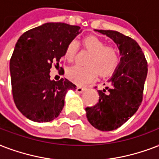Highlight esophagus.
I'll list each match as a JSON object with an SVG mask.
<instances>
[{"instance_id":"obj_1","label":"esophagus","mask_w":159,"mask_h":159,"mask_svg":"<svg viewBox=\"0 0 159 159\" xmlns=\"http://www.w3.org/2000/svg\"><path fill=\"white\" fill-rule=\"evenodd\" d=\"M84 90H85V88H84V87H81V86H77V89H76V91H77V93H83Z\"/></svg>"}]
</instances>
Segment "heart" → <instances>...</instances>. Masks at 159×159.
Here are the masks:
<instances>
[{"label": "heart", "instance_id": "1", "mask_svg": "<svg viewBox=\"0 0 159 159\" xmlns=\"http://www.w3.org/2000/svg\"><path fill=\"white\" fill-rule=\"evenodd\" d=\"M83 47L90 52L87 59L86 66H75L69 68L66 76L70 80L77 84H85L93 81L98 75H109L119 64V54L116 48L106 45L104 40L95 35H89L82 40ZM78 42L72 40L65 50V59L73 62L78 51Z\"/></svg>", "mask_w": 159, "mask_h": 159}]
</instances>
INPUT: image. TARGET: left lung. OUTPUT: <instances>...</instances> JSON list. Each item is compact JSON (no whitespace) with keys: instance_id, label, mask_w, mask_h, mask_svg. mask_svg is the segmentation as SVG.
<instances>
[{"instance_id":"8db88e82","label":"left lung","mask_w":159,"mask_h":159,"mask_svg":"<svg viewBox=\"0 0 159 159\" xmlns=\"http://www.w3.org/2000/svg\"><path fill=\"white\" fill-rule=\"evenodd\" d=\"M95 30L116 43L122 57L108 86L98 90L99 102L85 109L86 116L97 129L111 131L128 121L142 103L148 63L134 39L115 30Z\"/></svg>"}]
</instances>
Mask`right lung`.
<instances>
[{"instance_id":"1","label":"right lung","mask_w":159,"mask_h":159,"mask_svg":"<svg viewBox=\"0 0 159 159\" xmlns=\"http://www.w3.org/2000/svg\"><path fill=\"white\" fill-rule=\"evenodd\" d=\"M80 31L77 25L50 22L27 30L18 40L10 60L12 94L27 119L52 121L63 109L67 91L76 89L67 79L50 80V70L53 64L59 66L67 45Z\"/></svg>"}]
</instances>
